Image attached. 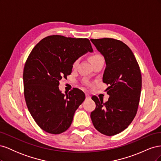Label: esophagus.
<instances>
[{"label": "esophagus", "mask_w": 161, "mask_h": 161, "mask_svg": "<svg viewBox=\"0 0 161 161\" xmlns=\"http://www.w3.org/2000/svg\"><path fill=\"white\" fill-rule=\"evenodd\" d=\"M86 99H91V97L88 94H86Z\"/></svg>", "instance_id": "esophagus-1"}]
</instances>
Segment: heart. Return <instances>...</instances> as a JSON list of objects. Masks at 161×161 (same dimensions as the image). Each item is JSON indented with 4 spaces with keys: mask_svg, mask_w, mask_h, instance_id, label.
I'll use <instances>...</instances> for the list:
<instances>
[{
    "mask_svg": "<svg viewBox=\"0 0 161 161\" xmlns=\"http://www.w3.org/2000/svg\"><path fill=\"white\" fill-rule=\"evenodd\" d=\"M101 58H102L99 54H97V53H96V54L91 55L89 57V59H90V61H91V63H93L95 61L101 59ZM78 63H79V60H78V59L74 61V62H73V64H72V68H73V69H75V68L77 66V64H78Z\"/></svg>",
    "mask_w": 161,
    "mask_h": 161,
    "instance_id": "obj_1",
    "label": "heart"
}]
</instances>
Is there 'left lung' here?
I'll list each match as a JSON object with an SVG mask.
<instances>
[{
  "label": "left lung",
  "instance_id": "obj_1",
  "mask_svg": "<svg viewBox=\"0 0 161 161\" xmlns=\"http://www.w3.org/2000/svg\"><path fill=\"white\" fill-rule=\"evenodd\" d=\"M91 41L105 58L106 67L103 82L109 85L108 101L97 96L91 118L100 133L114 136L131 123L138 111L142 89V75L138 63L130 48L113 38L91 39Z\"/></svg>",
  "mask_w": 161,
  "mask_h": 161
}]
</instances>
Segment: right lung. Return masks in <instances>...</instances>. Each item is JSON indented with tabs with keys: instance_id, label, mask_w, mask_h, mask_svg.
I'll return each instance as SVG.
<instances>
[{
	"instance_id": "obj_1",
	"label": "right lung",
	"mask_w": 161,
	"mask_h": 161,
	"mask_svg": "<svg viewBox=\"0 0 161 161\" xmlns=\"http://www.w3.org/2000/svg\"><path fill=\"white\" fill-rule=\"evenodd\" d=\"M92 52L89 40L47 36L33 47L24 66V96L27 108L41 129L59 134L69 128L75 111L85 99L75 88L62 94L58 86L72 72L75 60Z\"/></svg>"
}]
</instances>
